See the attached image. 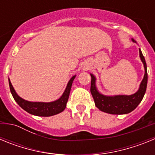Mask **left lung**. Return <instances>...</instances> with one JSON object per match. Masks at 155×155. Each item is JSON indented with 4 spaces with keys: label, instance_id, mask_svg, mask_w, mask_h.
Wrapping results in <instances>:
<instances>
[{
    "label": "left lung",
    "instance_id": "left-lung-1",
    "mask_svg": "<svg viewBox=\"0 0 155 155\" xmlns=\"http://www.w3.org/2000/svg\"><path fill=\"white\" fill-rule=\"evenodd\" d=\"M132 41L136 42V41L132 39ZM140 57L143 62L144 67V76L140 84L138 91L130 95H114V96H107L101 94L98 91L95 84V78L92 74H91V93L94 98V104L99 110L109 113V114H127L137 107L140 102H141L147 89V64L145 62L144 57L142 54L141 50H139Z\"/></svg>",
    "mask_w": 155,
    "mask_h": 155
}]
</instances>
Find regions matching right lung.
<instances>
[{
  "label": "right lung",
  "instance_id": "1",
  "mask_svg": "<svg viewBox=\"0 0 155 155\" xmlns=\"http://www.w3.org/2000/svg\"><path fill=\"white\" fill-rule=\"evenodd\" d=\"M75 77L76 75L72 77L71 80L69 81L62 96L59 99L51 102H28V101L23 99L21 97L18 96L16 91H15L13 86L11 83L10 79H8V81H9V87H10L12 96H13L14 99L15 100V102L18 104L19 106H21L24 110L31 115L38 116H51L58 114L65 109L68 98H69L72 83H73V81L74 80Z\"/></svg>",
  "mask_w": 155,
  "mask_h": 155
}]
</instances>
